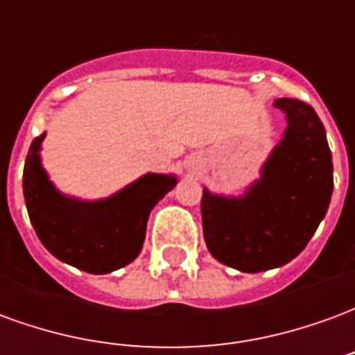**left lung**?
Segmentation results:
<instances>
[{"label": "left lung", "instance_id": "8db88e82", "mask_svg": "<svg viewBox=\"0 0 355 355\" xmlns=\"http://www.w3.org/2000/svg\"><path fill=\"white\" fill-rule=\"evenodd\" d=\"M287 129L243 196L226 198L203 188L201 218L209 253L226 266L257 274L291 262L308 245L327 213L333 159L315 110L297 98H277Z\"/></svg>", "mask_w": 355, "mask_h": 355}]
</instances>
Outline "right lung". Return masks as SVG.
I'll return each instance as SVG.
<instances>
[{"mask_svg":"<svg viewBox=\"0 0 355 355\" xmlns=\"http://www.w3.org/2000/svg\"><path fill=\"white\" fill-rule=\"evenodd\" d=\"M43 139L45 132L28 150L22 188L30 223L45 249L89 274H110L135 261L146 238L150 211L175 188L177 177L148 173L106 200L68 198L43 169Z\"/></svg>","mask_w":355,"mask_h":355,"instance_id":"right-lung-1","label":"right lung"}]
</instances>
